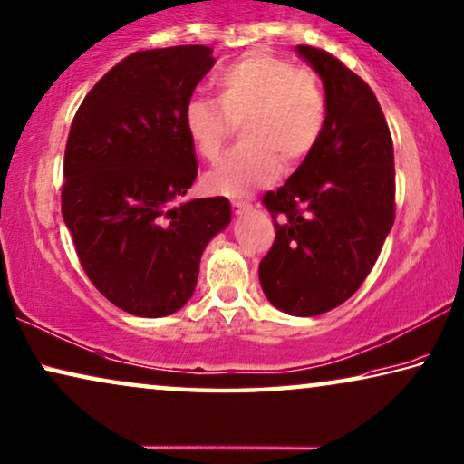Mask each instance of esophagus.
I'll use <instances>...</instances> for the list:
<instances>
[{
  "label": "esophagus",
  "mask_w": 464,
  "mask_h": 464,
  "mask_svg": "<svg viewBox=\"0 0 464 464\" xmlns=\"http://www.w3.org/2000/svg\"><path fill=\"white\" fill-rule=\"evenodd\" d=\"M248 209H251V205L245 203V200H232V211L237 213V216H243Z\"/></svg>",
  "instance_id": "obj_1"
}]
</instances>
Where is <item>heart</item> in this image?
I'll use <instances>...</instances> for the list:
<instances>
[{
  "mask_svg": "<svg viewBox=\"0 0 464 464\" xmlns=\"http://www.w3.org/2000/svg\"><path fill=\"white\" fill-rule=\"evenodd\" d=\"M218 100H190L184 125L207 160L219 157L237 125L243 144L207 173L211 192L240 197L310 157L324 131L326 98L310 69L267 52L246 53L216 77Z\"/></svg>",
  "mask_w": 464,
  "mask_h": 464,
  "instance_id": "obj_1",
  "label": "heart"
}]
</instances>
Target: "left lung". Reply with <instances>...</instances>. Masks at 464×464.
Returning <instances> with one entry per match:
<instances>
[{"label": "left lung", "instance_id": "8db88e82", "mask_svg": "<svg viewBox=\"0 0 464 464\" xmlns=\"http://www.w3.org/2000/svg\"><path fill=\"white\" fill-rule=\"evenodd\" d=\"M297 53L324 83L326 123L285 186L264 194L276 238L259 282L274 307L307 318L334 310L371 274L395 219V169L368 83L324 50L297 45Z\"/></svg>", "mask_w": 464, "mask_h": 464}]
</instances>
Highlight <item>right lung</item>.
I'll use <instances>...</instances> for the list:
<instances>
[{
    "mask_svg": "<svg viewBox=\"0 0 464 464\" xmlns=\"http://www.w3.org/2000/svg\"><path fill=\"white\" fill-rule=\"evenodd\" d=\"M213 64L207 45L136 52L72 119L63 218L87 278L127 314L184 307L207 243L230 224L224 197L179 203L198 171L184 111Z\"/></svg>",
    "mask_w": 464,
    "mask_h": 464,
    "instance_id": "obj_1",
    "label": "right lung"
}]
</instances>
